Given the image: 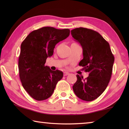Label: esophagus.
Instances as JSON below:
<instances>
[{"instance_id": "esophagus-1", "label": "esophagus", "mask_w": 129, "mask_h": 129, "mask_svg": "<svg viewBox=\"0 0 129 129\" xmlns=\"http://www.w3.org/2000/svg\"><path fill=\"white\" fill-rule=\"evenodd\" d=\"M69 75V73L68 72H64V76H66Z\"/></svg>"}]
</instances>
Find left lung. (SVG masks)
I'll return each mask as SVG.
<instances>
[{"label":"left lung","instance_id":"1","mask_svg":"<svg viewBox=\"0 0 129 129\" xmlns=\"http://www.w3.org/2000/svg\"><path fill=\"white\" fill-rule=\"evenodd\" d=\"M71 34L82 48L83 59L79 65L89 73L85 79L77 75L73 91L79 99L91 101L97 99L108 86L114 57L109 43L95 30L80 27L72 30Z\"/></svg>","mask_w":129,"mask_h":129}]
</instances>
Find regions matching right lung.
I'll return each instance as SVG.
<instances>
[{"instance_id": "right-lung-1", "label": "right lung", "mask_w": 129, "mask_h": 129, "mask_svg": "<svg viewBox=\"0 0 129 129\" xmlns=\"http://www.w3.org/2000/svg\"><path fill=\"white\" fill-rule=\"evenodd\" d=\"M69 34V29L44 27L30 32L21 43L19 77L24 89L37 101L51 97L63 77L61 71H52L45 63L47 57L53 55L55 45Z\"/></svg>"}]
</instances>
